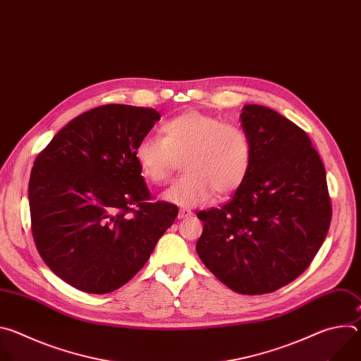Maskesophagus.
Wrapping results in <instances>:
<instances>
[{"label": "esophagus", "mask_w": 361, "mask_h": 361, "mask_svg": "<svg viewBox=\"0 0 361 361\" xmlns=\"http://www.w3.org/2000/svg\"><path fill=\"white\" fill-rule=\"evenodd\" d=\"M192 216V213L190 212V210H187V209H181L180 212H178V219L181 220V219H187V217H191Z\"/></svg>", "instance_id": "1"}]
</instances>
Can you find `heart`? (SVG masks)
<instances>
[{"label": "heart", "mask_w": 361, "mask_h": 361, "mask_svg": "<svg viewBox=\"0 0 361 361\" xmlns=\"http://www.w3.org/2000/svg\"><path fill=\"white\" fill-rule=\"evenodd\" d=\"M140 173L149 183L166 184L184 159L185 174L166 192L164 198L191 207L207 202L214 194L226 198L245 183L252 164V144L237 124L187 111L161 126L160 135H145L134 148Z\"/></svg>", "instance_id": "obj_1"}]
</instances>
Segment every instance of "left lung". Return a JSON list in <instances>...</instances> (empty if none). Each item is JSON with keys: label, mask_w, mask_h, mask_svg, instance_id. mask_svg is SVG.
I'll return each mask as SVG.
<instances>
[{"label": "left lung", "mask_w": 361, "mask_h": 361, "mask_svg": "<svg viewBox=\"0 0 361 361\" xmlns=\"http://www.w3.org/2000/svg\"><path fill=\"white\" fill-rule=\"evenodd\" d=\"M252 144L245 183L204 221L197 252L235 293H273L312 264L331 221L326 170L312 140L277 111L248 104L240 116Z\"/></svg>", "instance_id": "left-lung-1"}]
</instances>
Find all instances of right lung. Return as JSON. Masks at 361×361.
Here are the masks:
<instances>
[{
  "label": "right lung",
  "mask_w": 361,
  "mask_h": 361,
  "mask_svg": "<svg viewBox=\"0 0 361 361\" xmlns=\"http://www.w3.org/2000/svg\"><path fill=\"white\" fill-rule=\"evenodd\" d=\"M159 111L126 104L92 109L60 130L38 154L28 200L44 263L70 286L111 293L148 262L178 207L152 202L134 159Z\"/></svg>",
  "instance_id": "add662e5"
}]
</instances>
